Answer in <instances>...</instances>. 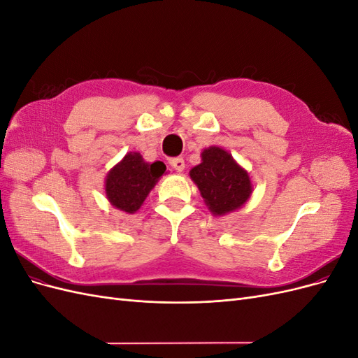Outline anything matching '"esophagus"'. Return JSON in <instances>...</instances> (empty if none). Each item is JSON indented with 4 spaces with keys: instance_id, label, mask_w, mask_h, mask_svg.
<instances>
[{
    "instance_id": "obj_1",
    "label": "esophagus",
    "mask_w": 358,
    "mask_h": 358,
    "mask_svg": "<svg viewBox=\"0 0 358 358\" xmlns=\"http://www.w3.org/2000/svg\"><path fill=\"white\" fill-rule=\"evenodd\" d=\"M170 164H171V167L175 169L176 171H183V169H185V161H183L182 158H173L171 161H170Z\"/></svg>"
}]
</instances>
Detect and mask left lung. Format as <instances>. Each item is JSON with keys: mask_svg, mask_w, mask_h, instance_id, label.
I'll use <instances>...</instances> for the list:
<instances>
[{"mask_svg": "<svg viewBox=\"0 0 358 358\" xmlns=\"http://www.w3.org/2000/svg\"><path fill=\"white\" fill-rule=\"evenodd\" d=\"M201 197L213 215H225L243 206L252 192L248 173L221 148H208L201 154V164L191 169Z\"/></svg>", "mask_w": 358, "mask_h": 358, "instance_id": "1", "label": "left lung"}]
</instances>
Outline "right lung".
<instances>
[{
    "label": "right lung",
    "instance_id": "1",
    "mask_svg": "<svg viewBox=\"0 0 358 358\" xmlns=\"http://www.w3.org/2000/svg\"><path fill=\"white\" fill-rule=\"evenodd\" d=\"M164 171V162L149 164L140 154L129 152L107 175L106 196L115 208L134 213Z\"/></svg>",
    "mask_w": 358,
    "mask_h": 358
}]
</instances>
